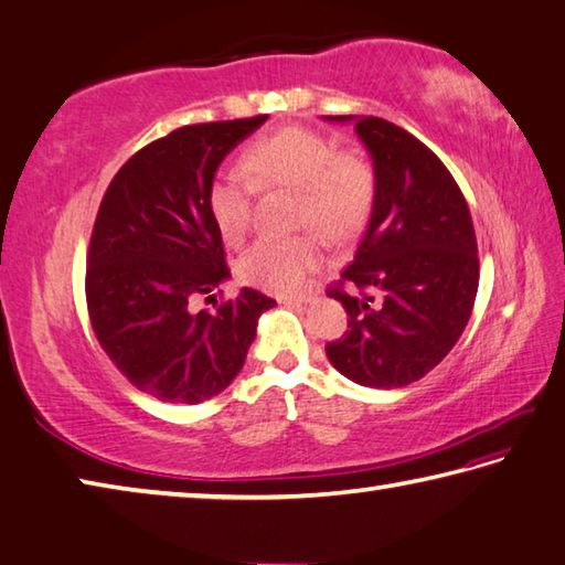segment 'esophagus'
I'll list each match as a JSON object with an SVG mask.
<instances>
[{"mask_svg":"<svg viewBox=\"0 0 565 565\" xmlns=\"http://www.w3.org/2000/svg\"><path fill=\"white\" fill-rule=\"evenodd\" d=\"M280 305H307L312 302L310 295H278Z\"/></svg>","mask_w":565,"mask_h":565,"instance_id":"obj_1","label":"esophagus"}]
</instances>
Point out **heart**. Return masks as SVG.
I'll list each match as a JSON object with an SVG mask.
<instances>
[{"mask_svg": "<svg viewBox=\"0 0 565 565\" xmlns=\"http://www.w3.org/2000/svg\"><path fill=\"white\" fill-rule=\"evenodd\" d=\"M243 172H221L209 186V211L221 238L241 246L253 226L255 189L297 191V226L315 228L329 243L354 233L374 204L376 174L364 157L337 150L332 137L310 127H282L250 142L241 154ZM322 263L315 236L258 241L243 253L238 275L275 292L300 290Z\"/></svg>", "mask_w": 565, "mask_h": 565, "instance_id": "heart-1", "label": "heart"}]
</instances>
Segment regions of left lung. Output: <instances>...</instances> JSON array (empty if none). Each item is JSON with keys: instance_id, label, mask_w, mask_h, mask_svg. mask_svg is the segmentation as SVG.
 <instances>
[{"instance_id": "left-lung-1", "label": "left lung", "mask_w": 565, "mask_h": 565, "mask_svg": "<svg viewBox=\"0 0 565 565\" xmlns=\"http://www.w3.org/2000/svg\"><path fill=\"white\" fill-rule=\"evenodd\" d=\"M327 120L354 122L376 174L364 238L327 290L349 315L327 359L359 386H408L448 356L472 315L480 258L470 209L438 154L403 127L374 115Z\"/></svg>"}]
</instances>
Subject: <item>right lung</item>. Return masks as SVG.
Masks as SVG:
<instances>
[{"mask_svg":"<svg viewBox=\"0 0 565 565\" xmlns=\"http://www.w3.org/2000/svg\"><path fill=\"white\" fill-rule=\"evenodd\" d=\"M265 120L179 127L127 159L100 201L85 268L90 324L117 371L157 401L191 406L226 388L275 305L243 287L214 312L196 310L231 275L209 186Z\"/></svg>","mask_w":565,"mask_h":565,"instance_id":"add662e5","label":"right lung"}]
</instances>
